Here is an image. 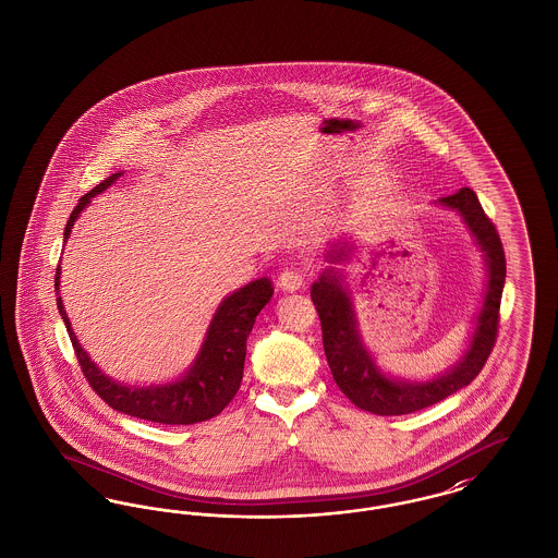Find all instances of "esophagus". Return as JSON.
I'll list each match as a JSON object with an SVG mask.
<instances>
[{"instance_id":"esophagus-1","label":"esophagus","mask_w":558,"mask_h":558,"mask_svg":"<svg viewBox=\"0 0 558 558\" xmlns=\"http://www.w3.org/2000/svg\"><path fill=\"white\" fill-rule=\"evenodd\" d=\"M303 284H305V274H303L301 269H287V271H282L280 278H278V287H280L282 291H299V289H303Z\"/></svg>"}]
</instances>
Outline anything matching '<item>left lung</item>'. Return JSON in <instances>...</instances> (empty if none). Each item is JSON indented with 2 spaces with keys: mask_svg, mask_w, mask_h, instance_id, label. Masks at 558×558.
Wrapping results in <instances>:
<instances>
[{
  "mask_svg": "<svg viewBox=\"0 0 558 558\" xmlns=\"http://www.w3.org/2000/svg\"><path fill=\"white\" fill-rule=\"evenodd\" d=\"M435 205L462 217L483 253L487 271L485 292L473 322L469 345L462 357L448 371L426 380H408L391 376L376 364V357L362 339L345 276L339 271V267H335L351 259L355 251V242H351V239L330 244V251L326 253V262L330 266L312 284V301L322 324L324 353L339 389L353 405L378 416H399L423 410L471 385L496 343L498 312L506 280L505 248L500 236L481 209L477 194L471 187H460L456 194L439 198Z\"/></svg>",
  "mask_w": 558,
  "mask_h": 558,
  "instance_id": "8db88e82",
  "label": "left lung"
}]
</instances>
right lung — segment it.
Wrapping results in <instances>:
<instances>
[{
  "label": "right lung",
  "mask_w": 558,
  "mask_h": 558,
  "mask_svg": "<svg viewBox=\"0 0 558 558\" xmlns=\"http://www.w3.org/2000/svg\"><path fill=\"white\" fill-rule=\"evenodd\" d=\"M123 171L108 175L94 190L83 194L71 213L66 228H64V242L71 236L75 221L80 219L81 211L87 209L94 196L112 186ZM56 305L62 316V322L69 330L71 343L75 347L81 371L89 380L92 389L107 401L108 405L117 412L128 416H135L142 421L160 423V425H194L209 421L217 416L240 389L242 371H244V355H246V339L253 330L255 318L266 307L274 294V287L269 278H259L248 282L239 291L228 294L215 310L211 324L207 328L205 341L198 349L194 362L187 371L162 385H125L114 380L92 362L87 351L80 345L71 319L66 316L62 296H60V266L56 269Z\"/></svg>",
  "instance_id": "add662e5"
}]
</instances>
